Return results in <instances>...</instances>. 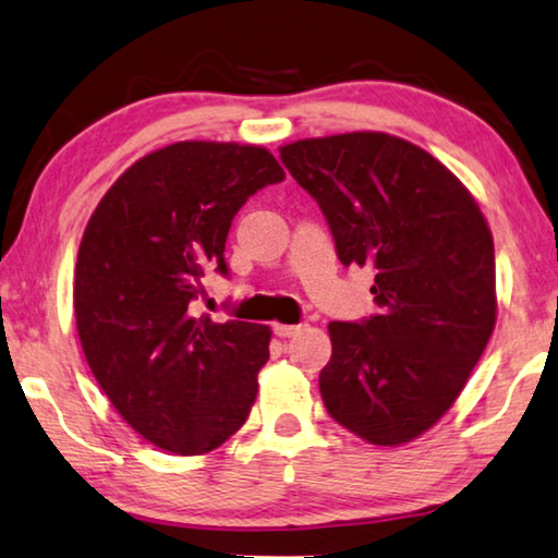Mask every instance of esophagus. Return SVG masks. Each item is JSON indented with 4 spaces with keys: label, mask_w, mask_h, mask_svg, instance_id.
Segmentation results:
<instances>
[{
    "label": "esophagus",
    "mask_w": 558,
    "mask_h": 558,
    "mask_svg": "<svg viewBox=\"0 0 558 558\" xmlns=\"http://www.w3.org/2000/svg\"><path fill=\"white\" fill-rule=\"evenodd\" d=\"M298 330H300V325H282V323L272 325V332H276L278 338H293Z\"/></svg>",
    "instance_id": "obj_1"
}]
</instances>
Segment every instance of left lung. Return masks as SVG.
Returning a JSON list of instances; mask_svg holds the SVG:
<instances>
[{
  "mask_svg": "<svg viewBox=\"0 0 558 558\" xmlns=\"http://www.w3.org/2000/svg\"><path fill=\"white\" fill-rule=\"evenodd\" d=\"M280 158L320 206L340 263L377 270L379 315L327 325L325 410L369 445L417 439L457 402L497 325L486 218L445 163L383 131L300 138Z\"/></svg>",
  "mask_w": 558,
  "mask_h": 558,
  "instance_id": "obj_1",
  "label": "left lung"
}]
</instances>
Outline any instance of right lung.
Segmentation results:
<instances>
[{
  "label": "right lung",
  "instance_id": "right-lung-1",
  "mask_svg": "<svg viewBox=\"0 0 558 558\" xmlns=\"http://www.w3.org/2000/svg\"><path fill=\"white\" fill-rule=\"evenodd\" d=\"M286 179L268 148L179 141L138 158L88 218L74 315L96 383L126 424L166 452H214L243 427L270 327L196 317L203 272H226L243 203Z\"/></svg>",
  "mask_w": 558,
  "mask_h": 558
}]
</instances>
